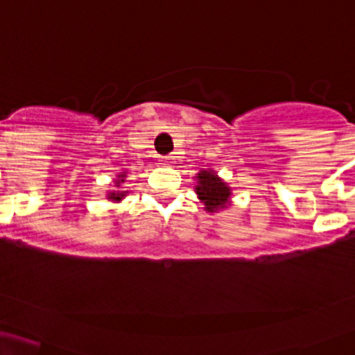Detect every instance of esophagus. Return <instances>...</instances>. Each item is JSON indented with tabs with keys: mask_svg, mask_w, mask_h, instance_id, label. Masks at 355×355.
Masks as SVG:
<instances>
[{
	"mask_svg": "<svg viewBox=\"0 0 355 355\" xmlns=\"http://www.w3.org/2000/svg\"><path fill=\"white\" fill-rule=\"evenodd\" d=\"M173 156H162V162L165 163V165H171L173 163Z\"/></svg>",
	"mask_w": 355,
	"mask_h": 355,
	"instance_id": "esophagus-1",
	"label": "esophagus"
}]
</instances>
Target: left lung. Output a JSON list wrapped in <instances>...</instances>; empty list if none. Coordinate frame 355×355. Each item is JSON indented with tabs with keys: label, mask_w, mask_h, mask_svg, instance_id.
<instances>
[{
	"label": "left lung",
	"mask_w": 355,
	"mask_h": 355,
	"mask_svg": "<svg viewBox=\"0 0 355 355\" xmlns=\"http://www.w3.org/2000/svg\"><path fill=\"white\" fill-rule=\"evenodd\" d=\"M197 178H199V185H197L196 192L200 197V200L206 204L207 211L214 212L218 209L226 207L231 192L225 182L207 170L200 171Z\"/></svg>",
	"instance_id": "obj_1"
}]
</instances>
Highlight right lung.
<instances>
[{
	"instance_id": "obj_1",
	"label": "right lung",
	"mask_w": 355,
	"mask_h": 355,
	"mask_svg": "<svg viewBox=\"0 0 355 355\" xmlns=\"http://www.w3.org/2000/svg\"><path fill=\"white\" fill-rule=\"evenodd\" d=\"M124 177H125V175H121V180H117V185L121 184V182H124ZM122 196H124V193H115V192H112V193H110V199L121 200Z\"/></svg>"
}]
</instances>
